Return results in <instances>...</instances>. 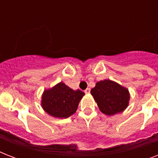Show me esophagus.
Returning <instances> with one entry per match:
<instances>
[{"mask_svg":"<svg viewBox=\"0 0 158 158\" xmlns=\"http://www.w3.org/2000/svg\"><path fill=\"white\" fill-rule=\"evenodd\" d=\"M90 91H91V89H89V88H88V89H86L84 90V93H85V94H90Z\"/></svg>","mask_w":158,"mask_h":158,"instance_id":"1","label":"esophagus"}]
</instances>
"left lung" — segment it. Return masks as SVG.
Instances as JSON below:
<instances>
[{
    "label": "left lung",
    "mask_w": 158,
    "mask_h": 158,
    "mask_svg": "<svg viewBox=\"0 0 158 158\" xmlns=\"http://www.w3.org/2000/svg\"><path fill=\"white\" fill-rule=\"evenodd\" d=\"M91 94L102 112L107 115L121 112L128 106L130 94L127 89L109 79L98 82Z\"/></svg>",
    "instance_id": "left-lung-1"
}]
</instances>
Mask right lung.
Listing matches in <instances>:
<instances>
[{
    "instance_id": "add662e5",
    "label": "right lung",
    "mask_w": 158,
    "mask_h": 158,
    "mask_svg": "<svg viewBox=\"0 0 158 158\" xmlns=\"http://www.w3.org/2000/svg\"><path fill=\"white\" fill-rule=\"evenodd\" d=\"M84 95V92L74 91L60 82L52 89L44 91L42 106L46 112L54 117L67 118L76 111Z\"/></svg>"
}]
</instances>
